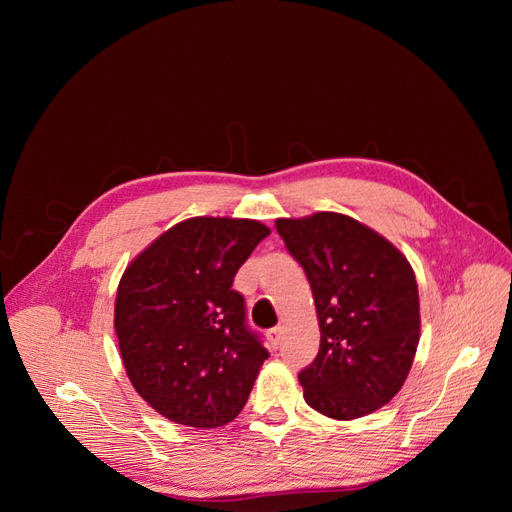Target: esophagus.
Returning <instances> with one entry per match:
<instances>
[{"label": "esophagus", "mask_w": 512, "mask_h": 512, "mask_svg": "<svg viewBox=\"0 0 512 512\" xmlns=\"http://www.w3.org/2000/svg\"><path fill=\"white\" fill-rule=\"evenodd\" d=\"M267 337H269L271 348H280L282 337H284V329H282V327H273V329L267 333Z\"/></svg>", "instance_id": "esophagus-1"}]
</instances>
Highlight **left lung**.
I'll return each instance as SVG.
<instances>
[{
	"label": "left lung",
	"mask_w": 512,
	"mask_h": 512,
	"mask_svg": "<svg viewBox=\"0 0 512 512\" xmlns=\"http://www.w3.org/2000/svg\"><path fill=\"white\" fill-rule=\"evenodd\" d=\"M312 286L320 350L301 374L309 406L335 421L371 414L404 386L421 335L406 256L342 213L275 222Z\"/></svg>",
	"instance_id": "left-lung-1"
}]
</instances>
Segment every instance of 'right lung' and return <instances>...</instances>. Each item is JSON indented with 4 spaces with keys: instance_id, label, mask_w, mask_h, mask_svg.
<instances>
[{
    "instance_id": "obj_1",
    "label": "right lung",
    "mask_w": 512,
    "mask_h": 512,
    "mask_svg": "<svg viewBox=\"0 0 512 512\" xmlns=\"http://www.w3.org/2000/svg\"><path fill=\"white\" fill-rule=\"evenodd\" d=\"M267 235L256 220L190 218L123 271L115 299L123 367L168 421L222 427L250 397L269 350L247 327L232 280Z\"/></svg>"
}]
</instances>
